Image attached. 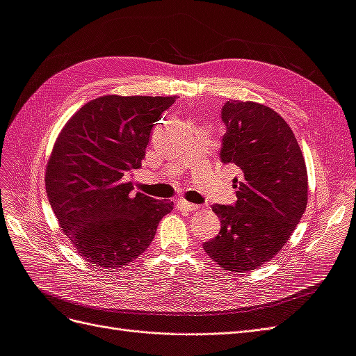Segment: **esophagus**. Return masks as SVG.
<instances>
[{
	"label": "esophagus",
	"instance_id": "34e87169",
	"mask_svg": "<svg viewBox=\"0 0 356 356\" xmlns=\"http://www.w3.org/2000/svg\"><path fill=\"white\" fill-rule=\"evenodd\" d=\"M177 208L181 209V211H188V212H193V211L199 209L197 204L190 203V202H187V200H178V202H177Z\"/></svg>",
	"mask_w": 356,
	"mask_h": 356
}]
</instances>
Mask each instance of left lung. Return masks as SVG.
<instances>
[{"label":"left lung","instance_id":"obj_1","mask_svg":"<svg viewBox=\"0 0 356 356\" xmlns=\"http://www.w3.org/2000/svg\"><path fill=\"white\" fill-rule=\"evenodd\" d=\"M220 159L242 172L234 178V204H213L221 229L203 250L224 270L248 272L282 250L307 204V170L284 118L257 102L230 99Z\"/></svg>","mask_w":356,"mask_h":356}]
</instances>
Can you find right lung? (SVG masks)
Wrapping results in <instances>:
<instances>
[{
	"mask_svg": "<svg viewBox=\"0 0 356 356\" xmlns=\"http://www.w3.org/2000/svg\"><path fill=\"white\" fill-rule=\"evenodd\" d=\"M177 96L96 98L59 134L46 169V191L60 229L86 261L131 263L152 243L174 203L136 193L124 174L141 168L152 129Z\"/></svg>",
	"mask_w": 356,
	"mask_h": 356,
	"instance_id": "add662e5",
	"label": "right lung"
}]
</instances>
